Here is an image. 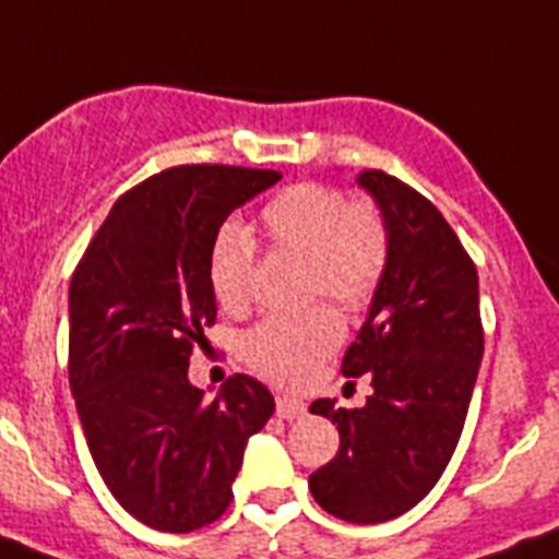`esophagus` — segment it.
I'll list each match as a JSON object with an SVG mask.
<instances>
[{
    "instance_id": "obj_1",
    "label": "esophagus",
    "mask_w": 559,
    "mask_h": 559,
    "mask_svg": "<svg viewBox=\"0 0 559 559\" xmlns=\"http://www.w3.org/2000/svg\"><path fill=\"white\" fill-rule=\"evenodd\" d=\"M275 414H278L281 419H300V416L307 414V405L300 400H293V396H278V400H275Z\"/></svg>"
}]
</instances>
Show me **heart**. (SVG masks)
Masks as SVG:
<instances>
[{
  "label": "heart",
  "instance_id": "obj_1",
  "mask_svg": "<svg viewBox=\"0 0 559 559\" xmlns=\"http://www.w3.org/2000/svg\"><path fill=\"white\" fill-rule=\"evenodd\" d=\"M261 227L273 250L304 259L307 298L366 309L388 273L391 227L371 199H348L326 182H295L261 207ZM255 241L239 222H225L207 250V281L222 307L239 312L252 298ZM343 337L337 314L312 307L261 320L241 340V357L275 385L295 388L318 371Z\"/></svg>",
  "mask_w": 559,
  "mask_h": 559
}]
</instances>
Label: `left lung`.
<instances>
[{
    "label": "left lung",
    "mask_w": 559,
    "mask_h": 559,
    "mask_svg": "<svg viewBox=\"0 0 559 559\" xmlns=\"http://www.w3.org/2000/svg\"><path fill=\"white\" fill-rule=\"evenodd\" d=\"M357 182L391 227V261L343 377H371L366 405L334 400L312 414L337 425L340 448L309 475L312 498L348 523L394 521L425 498L455 453L484 354L478 273L439 207L368 168Z\"/></svg>",
    "instance_id": "obj_1"
}]
</instances>
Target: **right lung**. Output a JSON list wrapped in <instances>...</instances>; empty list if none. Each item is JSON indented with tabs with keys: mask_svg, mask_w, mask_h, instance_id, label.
I'll list each match as a JSON object with an SVG mask.
<instances>
[{
	"mask_svg": "<svg viewBox=\"0 0 559 559\" xmlns=\"http://www.w3.org/2000/svg\"><path fill=\"white\" fill-rule=\"evenodd\" d=\"M278 179L219 163L165 168L111 205L72 273L67 368L92 461L115 501L159 532L219 521L247 439L275 411L247 373L205 400L188 362L216 323L213 233Z\"/></svg>",
	"mask_w": 559,
	"mask_h": 559,
	"instance_id": "obj_1",
	"label": "right lung"
}]
</instances>
